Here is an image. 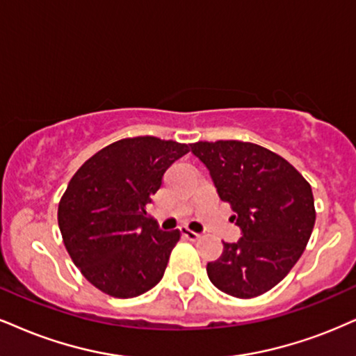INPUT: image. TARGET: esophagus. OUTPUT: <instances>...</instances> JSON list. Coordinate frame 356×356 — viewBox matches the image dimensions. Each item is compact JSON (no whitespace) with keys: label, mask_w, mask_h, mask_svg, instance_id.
Returning <instances> with one entry per match:
<instances>
[{"label":"esophagus","mask_w":356,"mask_h":356,"mask_svg":"<svg viewBox=\"0 0 356 356\" xmlns=\"http://www.w3.org/2000/svg\"><path fill=\"white\" fill-rule=\"evenodd\" d=\"M179 232H181L183 238L188 239V241H196V239H200V238H201V236L198 234V232H195V231L188 229V227H179Z\"/></svg>","instance_id":"1"}]
</instances>
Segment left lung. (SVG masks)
<instances>
[{
	"mask_svg": "<svg viewBox=\"0 0 356 356\" xmlns=\"http://www.w3.org/2000/svg\"><path fill=\"white\" fill-rule=\"evenodd\" d=\"M191 153L209 170L241 227L238 243H222L221 256L208 262V277L227 296H262L291 272L309 243L315 225L312 188L287 160L261 145L198 142L191 143Z\"/></svg>",
	"mask_w": 356,
	"mask_h": 356,
	"instance_id": "left-lung-1",
	"label": "left lung"
}]
</instances>
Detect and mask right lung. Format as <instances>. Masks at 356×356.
Listing matches in <instances>:
<instances>
[{
    "label": "right lung",
    "mask_w": 356,
    "mask_h": 356,
    "mask_svg": "<svg viewBox=\"0 0 356 356\" xmlns=\"http://www.w3.org/2000/svg\"><path fill=\"white\" fill-rule=\"evenodd\" d=\"M190 152L156 137L124 138L90 156L69 181L57 221L69 256L107 296L131 299L163 277L179 231L145 211L165 171Z\"/></svg>",
    "instance_id": "add662e5"
}]
</instances>
